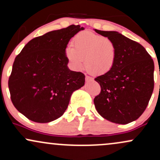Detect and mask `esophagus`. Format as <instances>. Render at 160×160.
<instances>
[{"instance_id":"34e87169","label":"esophagus","mask_w":160,"mask_h":160,"mask_svg":"<svg viewBox=\"0 0 160 160\" xmlns=\"http://www.w3.org/2000/svg\"><path fill=\"white\" fill-rule=\"evenodd\" d=\"M93 79L91 78V77H89V76H86V82H91L92 81Z\"/></svg>"}]
</instances>
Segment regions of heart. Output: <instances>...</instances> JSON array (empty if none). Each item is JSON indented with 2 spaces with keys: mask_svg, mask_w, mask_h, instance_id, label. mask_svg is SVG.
<instances>
[{
  "mask_svg": "<svg viewBox=\"0 0 160 160\" xmlns=\"http://www.w3.org/2000/svg\"><path fill=\"white\" fill-rule=\"evenodd\" d=\"M72 46L65 49V56L76 69L83 65L91 74H108L114 67L118 47L111 38L91 32H82L72 40Z\"/></svg>",
  "mask_w": 160,
  "mask_h": 160,
  "instance_id": "1",
  "label": "heart"
}]
</instances>
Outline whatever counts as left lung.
I'll use <instances>...</instances> for the list:
<instances>
[{"instance_id":"8db88e82","label":"left lung","mask_w":160,"mask_h":160,"mask_svg":"<svg viewBox=\"0 0 160 160\" xmlns=\"http://www.w3.org/2000/svg\"><path fill=\"white\" fill-rule=\"evenodd\" d=\"M95 31L111 38L118 47L113 68L95 78L101 86V92L94 98L95 107L106 120L129 123L144 113L151 98L153 60L143 46L119 32Z\"/></svg>"}]
</instances>
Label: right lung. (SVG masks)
I'll return each instance as SVG.
<instances>
[{"label":"right lung","mask_w":160,"mask_h":160,"mask_svg":"<svg viewBox=\"0 0 160 160\" xmlns=\"http://www.w3.org/2000/svg\"><path fill=\"white\" fill-rule=\"evenodd\" d=\"M71 25L31 40L16 57L8 86L14 107L28 120L49 122L63 115L72 93L85 83V75L71 71L65 49L83 30Z\"/></svg>","instance_id":"right-lung-1"}]
</instances>
